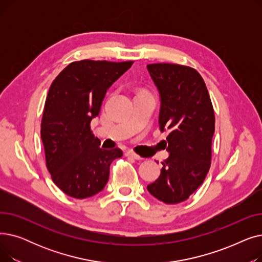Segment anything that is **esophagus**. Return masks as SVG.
<instances>
[{
	"label": "esophagus",
	"instance_id": "1",
	"mask_svg": "<svg viewBox=\"0 0 262 262\" xmlns=\"http://www.w3.org/2000/svg\"><path fill=\"white\" fill-rule=\"evenodd\" d=\"M127 157H130V158H134V159H137V160H141L142 159V157H140L139 155H137L136 153H134V152H132V150H128V152H126V154H125Z\"/></svg>",
	"mask_w": 262,
	"mask_h": 262
}]
</instances>
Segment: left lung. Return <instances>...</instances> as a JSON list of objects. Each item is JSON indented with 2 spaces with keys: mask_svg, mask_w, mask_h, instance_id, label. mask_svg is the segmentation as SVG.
<instances>
[{
  "mask_svg": "<svg viewBox=\"0 0 262 262\" xmlns=\"http://www.w3.org/2000/svg\"><path fill=\"white\" fill-rule=\"evenodd\" d=\"M160 96L159 127L168 130L169 157L159 177L147 186L166 204L186 201L203 184L210 168L214 113L210 96L193 68L174 63L147 64Z\"/></svg>",
  "mask_w": 262,
  "mask_h": 262,
  "instance_id": "8db88e82",
  "label": "left lung"
}]
</instances>
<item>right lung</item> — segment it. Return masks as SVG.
<instances>
[{
  "label": "right lung",
  "mask_w": 262,
  "mask_h": 262,
  "mask_svg": "<svg viewBox=\"0 0 262 262\" xmlns=\"http://www.w3.org/2000/svg\"><path fill=\"white\" fill-rule=\"evenodd\" d=\"M132 64L74 61L52 82L41 121V139L52 180L69 196L80 200L99 193L108 182L110 164L123 155L118 147H100L90 122L99 116L107 90Z\"/></svg>",
  "instance_id": "right-lung-1"
}]
</instances>
